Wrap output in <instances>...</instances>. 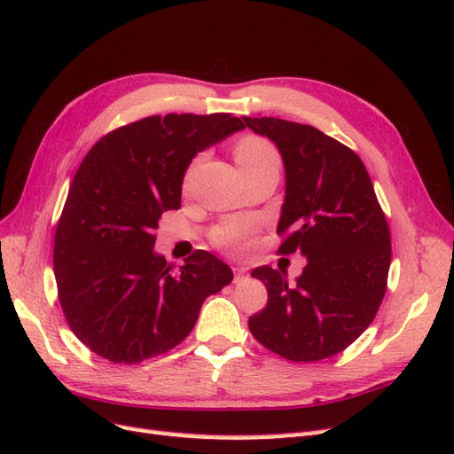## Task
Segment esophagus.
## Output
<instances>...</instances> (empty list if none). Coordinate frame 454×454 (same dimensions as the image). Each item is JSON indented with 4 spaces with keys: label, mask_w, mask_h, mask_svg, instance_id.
Wrapping results in <instances>:
<instances>
[{
    "label": "esophagus",
    "mask_w": 454,
    "mask_h": 454,
    "mask_svg": "<svg viewBox=\"0 0 454 454\" xmlns=\"http://www.w3.org/2000/svg\"><path fill=\"white\" fill-rule=\"evenodd\" d=\"M246 276H247V269H246V266H236V269H234V282L239 284Z\"/></svg>",
    "instance_id": "1"
}]
</instances>
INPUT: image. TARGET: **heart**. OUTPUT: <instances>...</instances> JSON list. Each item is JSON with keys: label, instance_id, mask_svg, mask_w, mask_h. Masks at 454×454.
Here are the masks:
<instances>
[{"label": "heart", "instance_id": "b5f03b06", "mask_svg": "<svg viewBox=\"0 0 454 454\" xmlns=\"http://www.w3.org/2000/svg\"><path fill=\"white\" fill-rule=\"evenodd\" d=\"M234 159L239 167L241 176L254 172H274L280 174L282 159L278 149L269 142V139L259 136H246L241 137L234 147ZM249 228L243 224L228 226L218 231L216 241L220 246L230 251H243L247 246Z\"/></svg>", "mask_w": 454, "mask_h": 454}]
</instances>
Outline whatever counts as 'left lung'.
Returning a JSON list of instances; mask_svg holds the SVG:
<instances>
[{"label": "left lung", "mask_w": 454, "mask_h": 454, "mask_svg": "<svg viewBox=\"0 0 454 454\" xmlns=\"http://www.w3.org/2000/svg\"><path fill=\"white\" fill-rule=\"evenodd\" d=\"M254 134L278 147L286 197L280 253H301L307 266L287 282L270 266L251 272L269 292L249 318L254 340L295 363L341 353L363 333L386 295L391 264L387 220L363 160L318 128L272 116H243Z\"/></svg>", "instance_id": "8db88e82"}]
</instances>
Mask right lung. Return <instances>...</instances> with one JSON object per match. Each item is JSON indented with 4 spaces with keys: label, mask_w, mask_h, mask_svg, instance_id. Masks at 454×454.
I'll use <instances>...</instances> for the list:
<instances>
[{
    "label": "right lung",
    "mask_w": 454,
    "mask_h": 454,
    "mask_svg": "<svg viewBox=\"0 0 454 454\" xmlns=\"http://www.w3.org/2000/svg\"><path fill=\"white\" fill-rule=\"evenodd\" d=\"M243 128L228 113H170L116 128L88 151L57 224L53 270L68 326L90 351L119 364L167 353L231 282L213 253L174 270L153 247L193 157Z\"/></svg>",
    "instance_id": "1"
}]
</instances>
